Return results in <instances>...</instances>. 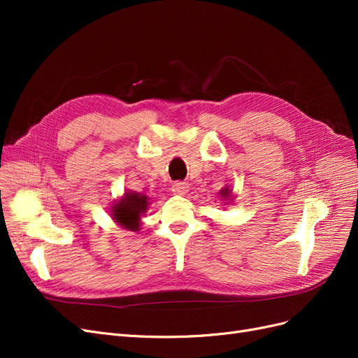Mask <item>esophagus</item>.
<instances>
[{
	"label": "esophagus",
	"instance_id": "1",
	"mask_svg": "<svg viewBox=\"0 0 358 358\" xmlns=\"http://www.w3.org/2000/svg\"><path fill=\"white\" fill-rule=\"evenodd\" d=\"M171 191L173 194H176V196H185V194L189 191V187L185 182H175L171 187Z\"/></svg>",
	"mask_w": 358,
	"mask_h": 358
}]
</instances>
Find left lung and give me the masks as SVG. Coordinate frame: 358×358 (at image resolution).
<instances>
[{
    "label": "left lung",
    "mask_w": 358,
    "mask_h": 358,
    "mask_svg": "<svg viewBox=\"0 0 358 358\" xmlns=\"http://www.w3.org/2000/svg\"><path fill=\"white\" fill-rule=\"evenodd\" d=\"M220 197L222 199L224 204L230 203V201L233 200V197H234V194H233V189H231V187H230V185H225V187H224V188L220 191Z\"/></svg>",
    "instance_id": "1"
}]
</instances>
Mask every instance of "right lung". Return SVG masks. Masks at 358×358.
<instances>
[{"mask_svg": "<svg viewBox=\"0 0 358 358\" xmlns=\"http://www.w3.org/2000/svg\"><path fill=\"white\" fill-rule=\"evenodd\" d=\"M149 197L136 191H125L124 196L115 200L110 208L112 220L129 231H138L142 216L149 209Z\"/></svg>", "mask_w": 358, "mask_h": 358, "instance_id": "1", "label": "right lung"}]
</instances>
